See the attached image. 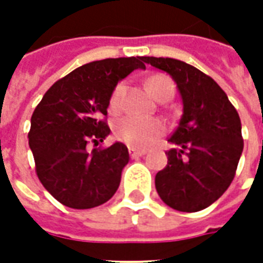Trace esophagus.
<instances>
[{"label": "esophagus", "instance_id": "34e87169", "mask_svg": "<svg viewBox=\"0 0 263 263\" xmlns=\"http://www.w3.org/2000/svg\"><path fill=\"white\" fill-rule=\"evenodd\" d=\"M145 154H146V151H143V149L129 148V155H131L132 159H137V158H139V156H143Z\"/></svg>", "mask_w": 263, "mask_h": 263}]
</instances>
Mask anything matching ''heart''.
Listing matches in <instances>:
<instances>
[{"mask_svg":"<svg viewBox=\"0 0 263 263\" xmlns=\"http://www.w3.org/2000/svg\"><path fill=\"white\" fill-rule=\"evenodd\" d=\"M146 86L149 91L152 92V96L158 100L172 98L175 94V84L167 76H152L146 81ZM124 94H125V86L122 83L117 84L109 97L111 109L117 111L121 108ZM165 132L166 124L160 118H143V117L129 115L118 120L114 125L115 138L131 148H146L156 142Z\"/></svg>","mask_w":263,"mask_h":263,"instance_id":"obj_1","label":"heart"}]
</instances>
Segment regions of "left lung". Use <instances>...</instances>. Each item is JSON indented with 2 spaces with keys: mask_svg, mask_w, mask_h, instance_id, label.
<instances>
[{
  "mask_svg": "<svg viewBox=\"0 0 263 263\" xmlns=\"http://www.w3.org/2000/svg\"><path fill=\"white\" fill-rule=\"evenodd\" d=\"M165 70L182 94L183 115L167 141V165L156 173L155 186L163 203L183 213L207 209L234 180L243 149L237 109L210 76L180 60L143 58Z\"/></svg>",
  "mask_w": 263,
  "mask_h": 263,
  "instance_id": "obj_1",
  "label": "left lung"
}]
</instances>
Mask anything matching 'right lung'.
<instances>
[{
	"mask_svg": "<svg viewBox=\"0 0 263 263\" xmlns=\"http://www.w3.org/2000/svg\"><path fill=\"white\" fill-rule=\"evenodd\" d=\"M143 58H118L77 67L45 92L31 118L28 134L35 172L43 187L70 209L86 210L108 201L129 160L128 148L115 142L97 145L108 135L107 108L117 83ZM92 142L96 148H86Z\"/></svg>",
	"mask_w": 263,
	"mask_h": 263,
	"instance_id": "add662e5",
	"label": "right lung"
}]
</instances>
